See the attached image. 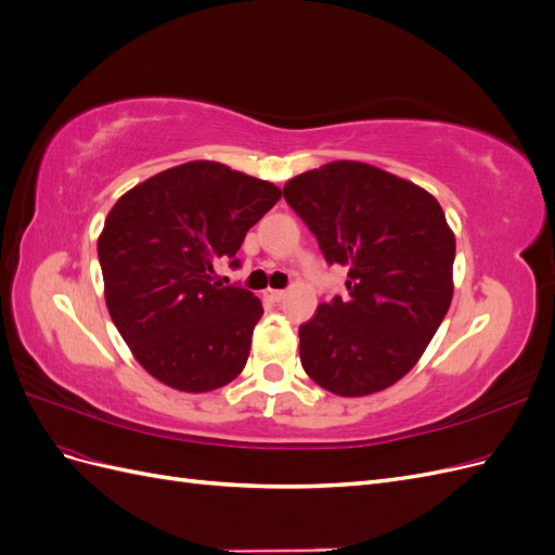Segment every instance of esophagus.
Masks as SVG:
<instances>
[{"instance_id":"esophagus-1","label":"esophagus","mask_w":555,"mask_h":555,"mask_svg":"<svg viewBox=\"0 0 555 555\" xmlns=\"http://www.w3.org/2000/svg\"><path fill=\"white\" fill-rule=\"evenodd\" d=\"M284 296H287V292H282V289H266L263 292V298L271 300V304H280Z\"/></svg>"}]
</instances>
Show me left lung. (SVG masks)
<instances>
[{
	"instance_id": "8db88e82",
	"label": "left lung",
	"mask_w": 555,
	"mask_h": 555,
	"mask_svg": "<svg viewBox=\"0 0 555 555\" xmlns=\"http://www.w3.org/2000/svg\"><path fill=\"white\" fill-rule=\"evenodd\" d=\"M284 198L326 261L349 271V296L322 304L298 328L304 371L343 398L389 389L451 306L456 238L442 206L418 184L349 159L292 178Z\"/></svg>"
}]
</instances>
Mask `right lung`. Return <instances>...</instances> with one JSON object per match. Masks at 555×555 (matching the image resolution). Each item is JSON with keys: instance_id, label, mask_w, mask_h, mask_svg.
Wrapping results in <instances>:
<instances>
[{"instance_id": "1", "label": "right lung", "mask_w": 555, "mask_h": 555, "mask_svg": "<svg viewBox=\"0 0 555 555\" xmlns=\"http://www.w3.org/2000/svg\"><path fill=\"white\" fill-rule=\"evenodd\" d=\"M282 192L220 162H188L143 180L115 201L99 236L113 324L145 371L188 393L236 379L249 357L261 300L224 287L215 266Z\"/></svg>"}]
</instances>
